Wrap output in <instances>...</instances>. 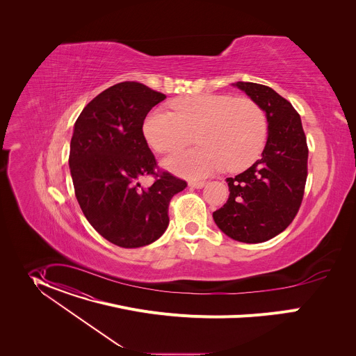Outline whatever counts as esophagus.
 I'll return each mask as SVG.
<instances>
[{
  "instance_id": "1",
  "label": "esophagus",
  "mask_w": 356,
  "mask_h": 356,
  "mask_svg": "<svg viewBox=\"0 0 356 356\" xmlns=\"http://www.w3.org/2000/svg\"><path fill=\"white\" fill-rule=\"evenodd\" d=\"M204 185H205V182H204V181H197V182H189V186H191V188H195V189H202V188H204Z\"/></svg>"
}]
</instances>
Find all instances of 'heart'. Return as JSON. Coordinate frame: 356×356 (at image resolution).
<instances>
[{"mask_svg": "<svg viewBox=\"0 0 356 356\" xmlns=\"http://www.w3.org/2000/svg\"><path fill=\"white\" fill-rule=\"evenodd\" d=\"M171 109L156 108L143 124L147 143L164 153L185 145L196 133L195 149L178 151L161 160V165L181 177L202 178L225 167L240 171L261 152L267 120L251 99L227 95H203L171 102Z\"/></svg>", "mask_w": 356, "mask_h": 356, "instance_id": "b5f03b06", "label": "heart"}]
</instances>
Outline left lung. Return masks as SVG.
<instances>
[{
    "mask_svg": "<svg viewBox=\"0 0 356 356\" xmlns=\"http://www.w3.org/2000/svg\"><path fill=\"white\" fill-rule=\"evenodd\" d=\"M266 113L267 141L261 157L227 178L229 199L212 213L230 238L256 244L282 233L296 216L305 195L308 148L302 119L292 104L268 86L236 82Z\"/></svg>",
    "mask_w": 356,
    "mask_h": 356,
    "instance_id": "obj_1",
    "label": "left lung"
}]
</instances>
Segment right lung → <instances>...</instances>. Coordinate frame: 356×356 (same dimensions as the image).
<instances>
[{
  "label": "right lung",
  "instance_id": "add662e5",
  "mask_svg": "<svg viewBox=\"0 0 356 356\" xmlns=\"http://www.w3.org/2000/svg\"><path fill=\"white\" fill-rule=\"evenodd\" d=\"M165 96L138 82H122L89 102L75 122L70 171L89 223L122 248L152 244L168 226V204L186 182L156 174L149 188L139 179L156 160L143 133L148 112Z\"/></svg>",
  "mask_w": 356,
  "mask_h": 356
}]
</instances>
